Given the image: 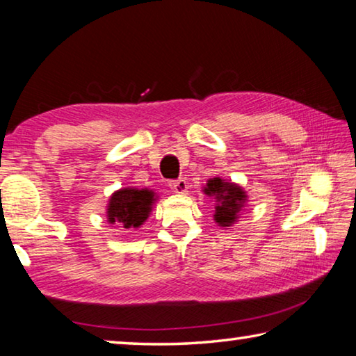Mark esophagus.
Wrapping results in <instances>:
<instances>
[{
    "instance_id": "esophagus-1",
    "label": "esophagus",
    "mask_w": 356,
    "mask_h": 356,
    "mask_svg": "<svg viewBox=\"0 0 356 356\" xmlns=\"http://www.w3.org/2000/svg\"><path fill=\"white\" fill-rule=\"evenodd\" d=\"M171 188L177 193V195H184V193L188 191V182L185 179H179L171 182Z\"/></svg>"
}]
</instances>
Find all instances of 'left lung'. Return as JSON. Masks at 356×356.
Here are the masks:
<instances>
[{"instance_id":"1","label":"left lung","mask_w":356,"mask_h":356,"mask_svg":"<svg viewBox=\"0 0 356 356\" xmlns=\"http://www.w3.org/2000/svg\"><path fill=\"white\" fill-rule=\"evenodd\" d=\"M202 191L215 201L213 220L225 229L231 227L238 220L240 212L248 202V195L242 186L221 177L209 179Z\"/></svg>"}]
</instances>
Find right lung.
Instances as JSON below:
<instances>
[{"instance_id":"obj_1","label":"right lung","mask_w":356,"mask_h":356,"mask_svg":"<svg viewBox=\"0 0 356 356\" xmlns=\"http://www.w3.org/2000/svg\"><path fill=\"white\" fill-rule=\"evenodd\" d=\"M156 201L155 191L125 186L116 190L108 200L106 218L110 225H120L125 231L138 229L149 218Z\"/></svg>"}]
</instances>
